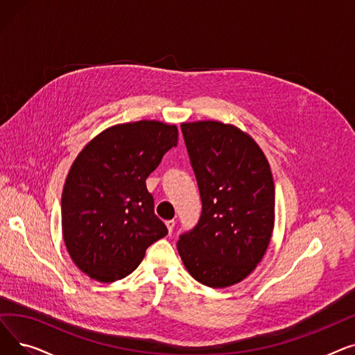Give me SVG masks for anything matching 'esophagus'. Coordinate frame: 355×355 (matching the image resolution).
<instances>
[{
  "label": "esophagus",
  "instance_id": "obj_1",
  "mask_svg": "<svg viewBox=\"0 0 355 355\" xmlns=\"http://www.w3.org/2000/svg\"><path fill=\"white\" fill-rule=\"evenodd\" d=\"M165 225H166L168 232L173 233V230H174V227H175V220H166V221H165Z\"/></svg>",
  "mask_w": 355,
  "mask_h": 355
}]
</instances>
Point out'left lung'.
<instances>
[{"label":"left lung","instance_id":"1","mask_svg":"<svg viewBox=\"0 0 355 355\" xmlns=\"http://www.w3.org/2000/svg\"><path fill=\"white\" fill-rule=\"evenodd\" d=\"M201 216L180 236L184 266L200 284L227 288L253 272L270 241L275 185L259 145L233 125L181 123Z\"/></svg>","mask_w":355,"mask_h":355}]
</instances>
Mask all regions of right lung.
Returning a JSON list of instances; mask_svg holds the SVG:
<instances>
[{"mask_svg": "<svg viewBox=\"0 0 355 355\" xmlns=\"http://www.w3.org/2000/svg\"><path fill=\"white\" fill-rule=\"evenodd\" d=\"M177 141L175 125L122 123L103 130L74 159L62 196V229L82 272L99 282L119 281L168 234L145 180Z\"/></svg>", "mask_w": 355, "mask_h": 355, "instance_id": "right-lung-1", "label": "right lung"}]
</instances>
